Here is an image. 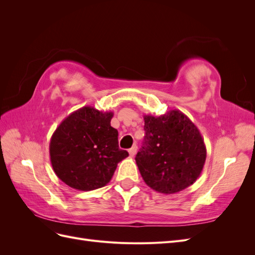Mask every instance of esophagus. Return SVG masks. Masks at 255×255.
<instances>
[{"label": "esophagus", "instance_id": "obj_1", "mask_svg": "<svg viewBox=\"0 0 255 255\" xmlns=\"http://www.w3.org/2000/svg\"><path fill=\"white\" fill-rule=\"evenodd\" d=\"M136 152H137V145L136 144H134L132 148H130L129 150H128V153H129V155L130 156H135V154H136Z\"/></svg>", "mask_w": 255, "mask_h": 255}]
</instances>
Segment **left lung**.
<instances>
[{
  "instance_id": "left-lung-1",
  "label": "left lung",
  "mask_w": 255,
  "mask_h": 255,
  "mask_svg": "<svg viewBox=\"0 0 255 255\" xmlns=\"http://www.w3.org/2000/svg\"><path fill=\"white\" fill-rule=\"evenodd\" d=\"M143 119L145 136L135 159L145 184L166 195L194 184L206 158L204 140L194 122L177 110Z\"/></svg>"
}]
</instances>
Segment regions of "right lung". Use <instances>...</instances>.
I'll use <instances>...</instances> for the list:
<instances>
[{"instance_id": "right-lung-1", "label": "right lung", "mask_w": 255, "mask_h": 255, "mask_svg": "<svg viewBox=\"0 0 255 255\" xmlns=\"http://www.w3.org/2000/svg\"><path fill=\"white\" fill-rule=\"evenodd\" d=\"M114 114L84 106L60 123L50 141L53 170L68 186L88 191L101 188L119 161L128 156L119 149L118 130L111 126Z\"/></svg>"}]
</instances>
